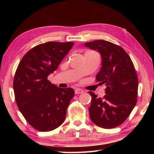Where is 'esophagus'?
<instances>
[{"label": "esophagus", "instance_id": "esophagus-1", "mask_svg": "<svg viewBox=\"0 0 154 154\" xmlns=\"http://www.w3.org/2000/svg\"><path fill=\"white\" fill-rule=\"evenodd\" d=\"M75 94H79L83 93V90L80 89V88H75Z\"/></svg>", "mask_w": 154, "mask_h": 154}]
</instances>
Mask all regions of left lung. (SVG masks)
<instances>
[{"instance_id": "8db88e82", "label": "left lung", "mask_w": 154, "mask_h": 154, "mask_svg": "<svg viewBox=\"0 0 154 154\" xmlns=\"http://www.w3.org/2000/svg\"><path fill=\"white\" fill-rule=\"evenodd\" d=\"M84 45L100 54L102 66L96 81L106 86L103 98L89 92L90 118L96 126L113 128L126 120L137 102L139 82L134 64L123 48L109 41L96 40Z\"/></svg>"}]
</instances>
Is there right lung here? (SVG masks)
I'll list each match as a JSON object with an SVG mask.
<instances>
[{
  "label": "right lung",
  "mask_w": 154,
  "mask_h": 154,
  "mask_svg": "<svg viewBox=\"0 0 154 154\" xmlns=\"http://www.w3.org/2000/svg\"><path fill=\"white\" fill-rule=\"evenodd\" d=\"M72 42H48L34 47L21 60L14 90L18 109L34 128L48 132L63 123L75 91L52 84L48 77L58 69Z\"/></svg>",
  "instance_id": "1"
}]
</instances>
